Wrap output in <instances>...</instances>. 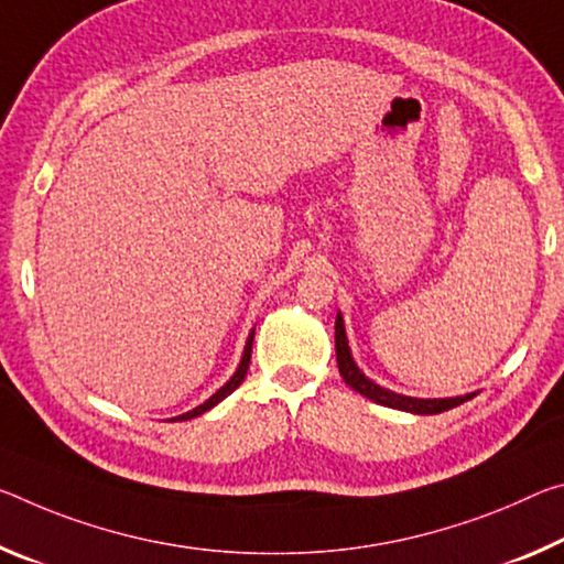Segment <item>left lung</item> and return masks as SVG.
Returning <instances> with one entry per match:
<instances>
[{"label":"left lung","instance_id":"8db88e82","mask_svg":"<svg viewBox=\"0 0 564 564\" xmlns=\"http://www.w3.org/2000/svg\"><path fill=\"white\" fill-rule=\"evenodd\" d=\"M336 364H338V371H341L344 381L354 391H359L361 397L377 401V404H381V406L409 411V414H442V411H449L454 406L464 404V401H469L471 397H477V391H475V394L449 397V399H416V397H404V394H397V391H391V389L379 387V383L366 377V373L359 369V364L354 361L351 346H348V338H346L341 311L336 314Z\"/></svg>","mask_w":564,"mask_h":564}]
</instances>
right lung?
Here are the masks:
<instances>
[{
  "label": "right lung",
  "mask_w": 564,
  "mask_h": 564,
  "mask_svg": "<svg viewBox=\"0 0 564 564\" xmlns=\"http://www.w3.org/2000/svg\"><path fill=\"white\" fill-rule=\"evenodd\" d=\"M253 336H256V328H250V334H248V338H246V346H243V356H240V364H238V369L234 371V377H230L226 383H223V387H220L210 399H205L200 406L185 411V414H181V416H173V419H170V422H185V419L200 416V414H205V411H210L213 406L220 404V401L226 399L228 394H234V391H236V389L240 387V383H243V379H246V371H248V364H250V351H253Z\"/></svg>",
  "instance_id": "1"
}]
</instances>
